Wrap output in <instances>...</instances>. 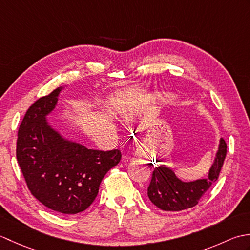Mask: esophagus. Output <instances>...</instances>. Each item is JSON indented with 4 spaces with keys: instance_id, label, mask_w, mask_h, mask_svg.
I'll return each instance as SVG.
<instances>
[{
    "instance_id": "34e87169",
    "label": "esophagus",
    "mask_w": 250,
    "mask_h": 250,
    "mask_svg": "<svg viewBox=\"0 0 250 250\" xmlns=\"http://www.w3.org/2000/svg\"><path fill=\"white\" fill-rule=\"evenodd\" d=\"M136 155H137V156H140V153H139V152H136Z\"/></svg>"
}]
</instances>
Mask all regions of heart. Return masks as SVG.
I'll list each match as a JSON object with an SVG mask.
<instances>
[{
  "instance_id": "b5f03b06",
  "label": "heart",
  "mask_w": 250,
  "mask_h": 250,
  "mask_svg": "<svg viewBox=\"0 0 250 250\" xmlns=\"http://www.w3.org/2000/svg\"><path fill=\"white\" fill-rule=\"evenodd\" d=\"M162 99H163L164 101H167V102H169V101L173 100V98L171 97V95H163ZM135 115H136L135 109L129 108V109H125V110L124 111V116H125V118L126 120H132V119H133L134 117H135Z\"/></svg>"
}]
</instances>
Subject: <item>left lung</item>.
<instances>
[{
  "label": "left lung",
  "mask_w": 250,
  "mask_h": 250,
  "mask_svg": "<svg viewBox=\"0 0 250 250\" xmlns=\"http://www.w3.org/2000/svg\"><path fill=\"white\" fill-rule=\"evenodd\" d=\"M226 155L227 144L224 139H220L218 151L209 168L208 176L194 182H183L166 166L156 167L148 187V198L157 207L166 211L191 208L199 203L201 196L218 179Z\"/></svg>",
  "instance_id": "obj_1"
}]
</instances>
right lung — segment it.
<instances>
[{
    "label": "right lung",
    "instance_id": "right-lung-1",
    "mask_svg": "<svg viewBox=\"0 0 250 250\" xmlns=\"http://www.w3.org/2000/svg\"><path fill=\"white\" fill-rule=\"evenodd\" d=\"M62 87L26 110L18 131L16 156L32 195L51 210L82 213L92 204L105 174L119 163L118 149H88L64 139L48 124Z\"/></svg>",
    "mask_w": 250,
    "mask_h": 250
}]
</instances>
